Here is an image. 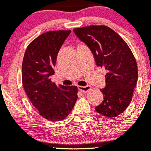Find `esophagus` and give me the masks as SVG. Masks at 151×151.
I'll use <instances>...</instances> for the list:
<instances>
[{"label":"esophagus","mask_w":151,"mask_h":151,"mask_svg":"<svg viewBox=\"0 0 151 151\" xmlns=\"http://www.w3.org/2000/svg\"><path fill=\"white\" fill-rule=\"evenodd\" d=\"M78 90H80L81 92H88V90H90V86H78Z\"/></svg>","instance_id":"obj_1"}]
</instances>
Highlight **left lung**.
I'll return each instance as SVG.
<instances>
[{
    "mask_svg": "<svg viewBox=\"0 0 151 151\" xmlns=\"http://www.w3.org/2000/svg\"><path fill=\"white\" fill-rule=\"evenodd\" d=\"M76 36L89 47L96 65L107 71L104 101L95 110L102 115L115 117L132 100L138 79L137 65L131 50L122 38L105 25L74 29Z\"/></svg>",
    "mask_w": 151,
    "mask_h": 151,
    "instance_id": "1",
    "label": "left lung"
}]
</instances>
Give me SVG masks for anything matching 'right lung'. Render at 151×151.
I'll list each match as a JSON object with an SVG mask.
<instances>
[{"instance_id": "1", "label": "right lung", "mask_w": 151, "mask_h": 151, "mask_svg": "<svg viewBox=\"0 0 151 151\" xmlns=\"http://www.w3.org/2000/svg\"><path fill=\"white\" fill-rule=\"evenodd\" d=\"M70 32L59 30L44 33L28 45L24 55V90L40 114L50 122L65 119L78 98L77 86H58L51 81L58 53Z\"/></svg>"}]
</instances>
